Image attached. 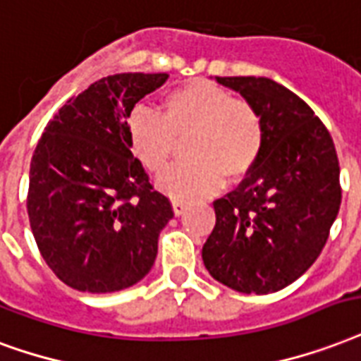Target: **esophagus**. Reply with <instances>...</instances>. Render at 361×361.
I'll return each mask as SVG.
<instances>
[{
  "label": "esophagus",
  "instance_id": "esophagus-1",
  "mask_svg": "<svg viewBox=\"0 0 361 361\" xmlns=\"http://www.w3.org/2000/svg\"><path fill=\"white\" fill-rule=\"evenodd\" d=\"M172 208H174L176 216H181V214L187 210V204L185 202H180V200H174V202H172Z\"/></svg>",
  "mask_w": 361,
  "mask_h": 361
}]
</instances>
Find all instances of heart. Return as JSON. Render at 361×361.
<instances>
[{
	"instance_id": "1",
	"label": "heart",
	"mask_w": 361,
	"mask_h": 361,
	"mask_svg": "<svg viewBox=\"0 0 361 361\" xmlns=\"http://www.w3.org/2000/svg\"><path fill=\"white\" fill-rule=\"evenodd\" d=\"M128 145L145 169L159 174L172 161L178 142L192 137L191 164L176 166L157 185L176 200H199L246 180L265 147V123L252 102L204 79H195L162 98V115L136 109L126 125Z\"/></svg>"
}]
</instances>
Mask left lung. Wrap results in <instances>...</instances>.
<instances>
[{
	"label": "left lung",
	"mask_w": 361,
	"mask_h": 361,
	"mask_svg": "<svg viewBox=\"0 0 361 361\" xmlns=\"http://www.w3.org/2000/svg\"><path fill=\"white\" fill-rule=\"evenodd\" d=\"M259 109L265 147L254 172L214 200L216 227L202 246L212 276L265 295L295 282L318 259L341 206L331 134L290 89L267 77H216Z\"/></svg>",
	"instance_id": "8db88e82"
}]
</instances>
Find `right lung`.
<instances>
[{
    "instance_id": "obj_1",
    "label": "right lung",
    "mask_w": 361,
    "mask_h": 361,
    "mask_svg": "<svg viewBox=\"0 0 361 361\" xmlns=\"http://www.w3.org/2000/svg\"><path fill=\"white\" fill-rule=\"evenodd\" d=\"M169 73H115L60 107L30 164L27 217L43 259L66 286L89 293L144 279L174 217L132 155V109Z\"/></svg>"
}]
</instances>
